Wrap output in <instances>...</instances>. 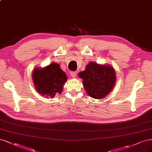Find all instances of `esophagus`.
I'll return each instance as SVG.
<instances>
[{
  "instance_id": "obj_1",
  "label": "esophagus",
  "mask_w": 152,
  "mask_h": 152,
  "mask_svg": "<svg viewBox=\"0 0 152 152\" xmlns=\"http://www.w3.org/2000/svg\"><path fill=\"white\" fill-rule=\"evenodd\" d=\"M70 75H71V77H73V78L77 76V72H75V71H72L70 72Z\"/></svg>"
}]
</instances>
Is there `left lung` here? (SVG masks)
Returning <instances> with one entry per match:
<instances>
[{"label":"left lung","instance_id":"1","mask_svg":"<svg viewBox=\"0 0 152 152\" xmlns=\"http://www.w3.org/2000/svg\"><path fill=\"white\" fill-rule=\"evenodd\" d=\"M79 77L83 79V86L91 97L100 99L111 92L116 80L113 68L91 62L86 70L81 72Z\"/></svg>","mask_w":152,"mask_h":152}]
</instances>
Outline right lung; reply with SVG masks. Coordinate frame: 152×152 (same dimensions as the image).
I'll return each mask as SVG.
<instances>
[{"label": "right lung", "mask_w": 152, "mask_h": 152, "mask_svg": "<svg viewBox=\"0 0 152 152\" xmlns=\"http://www.w3.org/2000/svg\"><path fill=\"white\" fill-rule=\"evenodd\" d=\"M33 79L36 91L41 95L53 97L57 93L62 92L67 77L60 65L53 63L43 69H34Z\"/></svg>", "instance_id": "1"}]
</instances>
